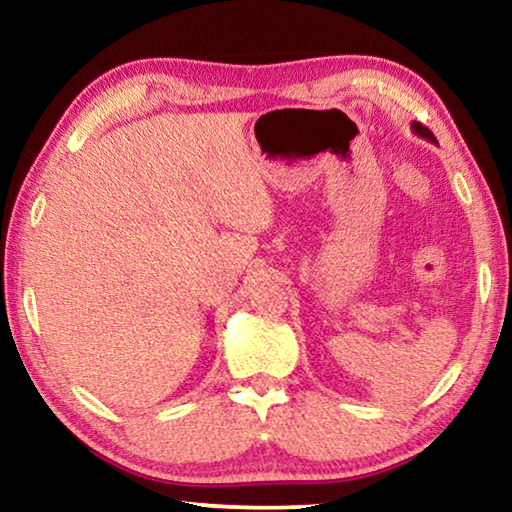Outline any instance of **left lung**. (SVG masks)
<instances>
[{"label": "left lung", "instance_id": "obj_1", "mask_svg": "<svg viewBox=\"0 0 512 512\" xmlns=\"http://www.w3.org/2000/svg\"><path fill=\"white\" fill-rule=\"evenodd\" d=\"M411 128H413V133H415V135H420V137H424V140H429V142H433V144H438V142H436V137H433V133L429 131V128H424L422 124H418V121H413Z\"/></svg>", "mask_w": 512, "mask_h": 512}]
</instances>
